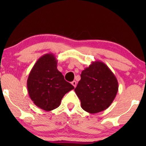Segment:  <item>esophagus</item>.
I'll use <instances>...</instances> for the list:
<instances>
[{
    "instance_id": "1",
    "label": "esophagus",
    "mask_w": 146,
    "mask_h": 146,
    "mask_svg": "<svg viewBox=\"0 0 146 146\" xmlns=\"http://www.w3.org/2000/svg\"><path fill=\"white\" fill-rule=\"evenodd\" d=\"M72 84L74 86V87L76 88V82L75 80H74L73 82H72Z\"/></svg>"
}]
</instances>
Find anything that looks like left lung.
<instances>
[{
	"label": "left lung",
	"instance_id": "8db88e82",
	"mask_svg": "<svg viewBox=\"0 0 146 146\" xmlns=\"http://www.w3.org/2000/svg\"><path fill=\"white\" fill-rule=\"evenodd\" d=\"M80 76L74 91L82 108L90 113L107 109L118 91V82L111 70L102 62L96 60L86 68Z\"/></svg>",
	"mask_w": 146,
	"mask_h": 146
}]
</instances>
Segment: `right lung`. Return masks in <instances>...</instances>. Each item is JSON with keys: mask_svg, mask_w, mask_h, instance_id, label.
<instances>
[{"mask_svg": "<svg viewBox=\"0 0 146 146\" xmlns=\"http://www.w3.org/2000/svg\"><path fill=\"white\" fill-rule=\"evenodd\" d=\"M57 62L53 54L42 56L34 65L27 80L28 92L32 101L47 111L58 107L64 96L74 88L58 70Z\"/></svg>", "mask_w": 146, "mask_h": 146, "instance_id": "add662e5", "label": "right lung"}]
</instances>
